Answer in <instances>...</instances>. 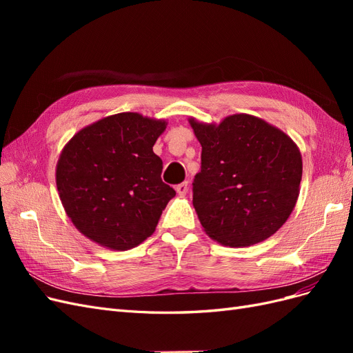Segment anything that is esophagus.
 Returning a JSON list of instances; mask_svg holds the SVG:
<instances>
[{"instance_id":"1","label":"esophagus","mask_w":353,"mask_h":353,"mask_svg":"<svg viewBox=\"0 0 353 353\" xmlns=\"http://www.w3.org/2000/svg\"><path fill=\"white\" fill-rule=\"evenodd\" d=\"M175 190H176V193H178L179 196H185L187 191H188V183L185 181V183H183V184H178Z\"/></svg>"}]
</instances>
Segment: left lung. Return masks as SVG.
Here are the masks:
<instances>
[{
    "instance_id": "obj_1",
    "label": "left lung",
    "mask_w": 353,
    "mask_h": 353,
    "mask_svg": "<svg viewBox=\"0 0 353 353\" xmlns=\"http://www.w3.org/2000/svg\"><path fill=\"white\" fill-rule=\"evenodd\" d=\"M201 145L193 206L208 236L230 248L270 239L293 212L302 154L279 128L248 113L222 122L188 119Z\"/></svg>"
}]
</instances>
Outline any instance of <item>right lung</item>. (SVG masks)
Wrapping results in <instances>:
<instances>
[{
    "mask_svg": "<svg viewBox=\"0 0 353 353\" xmlns=\"http://www.w3.org/2000/svg\"><path fill=\"white\" fill-rule=\"evenodd\" d=\"M165 119L117 113L82 128L56 166L61 205L79 232L105 249L128 250L154 232L175 190L153 152Z\"/></svg>",
    "mask_w": 353,
    "mask_h": 353,
    "instance_id": "1",
    "label": "right lung"
}]
</instances>
